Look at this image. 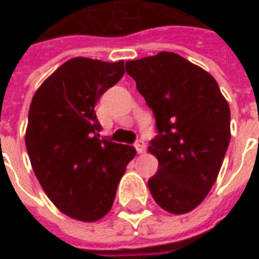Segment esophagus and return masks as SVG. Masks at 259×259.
Instances as JSON below:
<instances>
[{
  "instance_id": "34e87169",
  "label": "esophagus",
  "mask_w": 259,
  "mask_h": 259,
  "mask_svg": "<svg viewBox=\"0 0 259 259\" xmlns=\"http://www.w3.org/2000/svg\"><path fill=\"white\" fill-rule=\"evenodd\" d=\"M134 147H135V150H137V153H138V154H143V153L145 151V143L143 141V140H138V141H137V143L134 144Z\"/></svg>"
}]
</instances>
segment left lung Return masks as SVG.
Listing matches in <instances>:
<instances>
[{
    "instance_id": "8db88e82",
    "label": "left lung",
    "mask_w": 259,
    "mask_h": 259,
    "mask_svg": "<svg viewBox=\"0 0 259 259\" xmlns=\"http://www.w3.org/2000/svg\"><path fill=\"white\" fill-rule=\"evenodd\" d=\"M126 73L153 109L158 134L148 151L158 170L148 180L155 203L183 214L202 203L231 141V109L218 82L171 52L130 60Z\"/></svg>"
}]
</instances>
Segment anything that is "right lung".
I'll list each match as a JSON object with an SVG mask.
<instances>
[{
	"instance_id": "add662e5",
	"label": "right lung",
	"mask_w": 259,
	"mask_h": 259,
	"mask_svg": "<svg viewBox=\"0 0 259 259\" xmlns=\"http://www.w3.org/2000/svg\"><path fill=\"white\" fill-rule=\"evenodd\" d=\"M124 60L75 57L37 89L28 111L25 147L35 177L55 206L82 222L99 221L135 148L101 138L95 105L124 76Z\"/></svg>"
}]
</instances>
